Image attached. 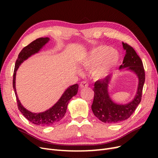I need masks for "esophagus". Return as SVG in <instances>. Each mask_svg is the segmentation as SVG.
<instances>
[{"instance_id": "34e87169", "label": "esophagus", "mask_w": 158, "mask_h": 158, "mask_svg": "<svg viewBox=\"0 0 158 158\" xmlns=\"http://www.w3.org/2000/svg\"><path fill=\"white\" fill-rule=\"evenodd\" d=\"M80 86L82 88H86V87L88 86V84L86 82H82L80 84Z\"/></svg>"}]
</instances>
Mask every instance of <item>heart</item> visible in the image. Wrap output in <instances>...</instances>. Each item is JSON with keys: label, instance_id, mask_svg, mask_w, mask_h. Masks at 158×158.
<instances>
[{"label": "heart", "instance_id": "heart-1", "mask_svg": "<svg viewBox=\"0 0 158 158\" xmlns=\"http://www.w3.org/2000/svg\"><path fill=\"white\" fill-rule=\"evenodd\" d=\"M121 56L118 51L111 47L105 45H98L89 51L81 62L85 68H93L92 75L95 79L106 78L118 64Z\"/></svg>", "mask_w": 158, "mask_h": 158}]
</instances>
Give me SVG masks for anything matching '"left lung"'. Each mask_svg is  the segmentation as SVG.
Wrapping results in <instances>:
<instances>
[{
	"mask_svg": "<svg viewBox=\"0 0 158 158\" xmlns=\"http://www.w3.org/2000/svg\"><path fill=\"white\" fill-rule=\"evenodd\" d=\"M123 47L126 51V54L119 70L127 68V70H130L137 76L138 78L137 91L131 102L125 104H119L113 102L109 95V84L111 82V75L95 82L92 109L94 115L105 123L117 124L126 120L135 112L141 102L145 82V73L142 61L131 46L123 42Z\"/></svg>",
	"mask_w": 158,
	"mask_h": 158,
	"instance_id": "8db88e82",
	"label": "left lung"
}]
</instances>
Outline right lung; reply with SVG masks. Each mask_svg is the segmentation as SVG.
Segmentation results:
<instances>
[{"label": "right lung", "instance_id": "right-lung-1", "mask_svg": "<svg viewBox=\"0 0 158 158\" xmlns=\"http://www.w3.org/2000/svg\"><path fill=\"white\" fill-rule=\"evenodd\" d=\"M49 40L50 39L49 37H40L25 47L18 55V59L16 61L13 75V88L16 97L18 109L28 121H30L34 125L40 127L51 126L60 121L64 116L68 103L70 99L77 94L78 89V84H76L70 85L64 91V92L58 100V102L52 107L47 109L44 112L37 113H32L27 110L20 103L16 89V71L23 61L27 59L31 55L37 53L45 45V44L49 42Z\"/></svg>", "mask_w": 158, "mask_h": 158}]
</instances>
